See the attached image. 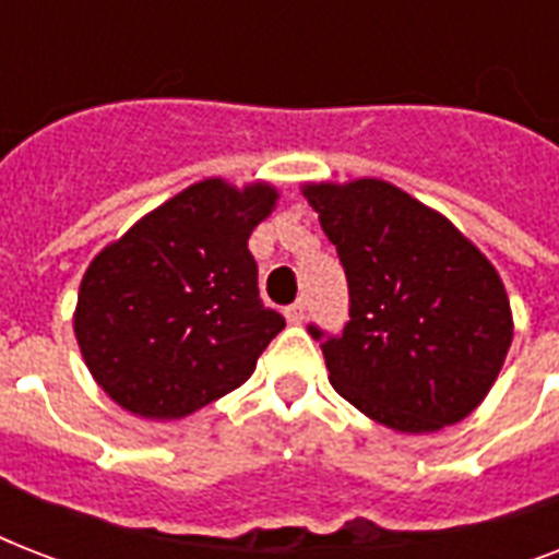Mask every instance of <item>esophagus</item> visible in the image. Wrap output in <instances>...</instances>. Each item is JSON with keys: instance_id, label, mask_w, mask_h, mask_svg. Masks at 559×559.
<instances>
[{"instance_id": "1", "label": "esophagus", "mask_w": 559, "mask_h": 559, "mask_svg": "<svg viewBox=\"0 0 559 559\" xmlns=\"http://www.w3.org/2000/svg\"><path fill=\"white\" fill-rule=\"evenodd\" d=\"M307 316V305L305 301H296V305L287 307V322L289 324H301Z\"/></svg>"}]
</instances>
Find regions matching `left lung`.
<instances>
[{
  "label": "left lung",
  "instance_id": "obj_1",
  "mask_svg": "<svg viewBox=\"0 0 559 559\" xmlns=\"http://www.w3.org/2000/svg\"><path fill=\"white\" fill-rule=\"evenodd\" d=\"M348 275L350 322L322 345L331 385L403 435L464 420L513 340L499 272L450 219L382 179L307 182ZM310 333H324L310 324Z\"/></svg>",
  "mask_w": 559,
  "mask_h": 559
}]
</instances>
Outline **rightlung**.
Returning <instances> with one entry per match:
<instances>
[{
    "label": "right lung",
    "instance_id": "obj_1",
    "mask_svg": "<svg viewBox=\"0 0 559 559\" xmlns=\"http://www.w3.org/2000/svg\"><path fill=\"white\" fill-rule=\"evenodd\" d=\"M278 188L193 182L83 272L74 340L118 406L147 420H179L252 377L284 316L258 296L249 235Z\"/></svg>",
    "mask_w": 559,
    "mask_h": 559
}]
</instances>
